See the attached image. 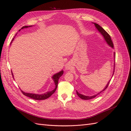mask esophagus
<instances>
[{
  "label": "esophagus",
  "instance_id": "1",
  "mask_svg": "<svg viewBox=\"0 0 131 131\" xmlns=\"http://www.w3.org/2000/svg\"><path fill=\"white\" fill-rule=\"evenodd\" d=\"M72 64H70V63H67V64H66L65 66V68L67 69V70H70L71 69V68H72Z\"/></svg>",
  "mask_w": 131,
  "mask_h": 131
}]
</instances>
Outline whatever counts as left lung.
Instances as JSON below:
<instances>
[{
	"instance_id": "obj_1",
	"label": "left lung",
	"mask_w": 131,
	"mask_h": 131,
	"mask_svg": "<svg viewBox=\"0 0 131 131\" xmlns=\"http://www.w3.org/2000/svg\"><path fill=\"white\" fill-rule=\"evenodd\" d=\"M93 23V22H92ZM93 24L94 25V26H95V27H96V28H97V29L98 30V31L99 32H100L102 35V36L103 37V38H104V40H105V41L106 42V43H108V45H109V46H110L111 47H112V48H113L114 47V45H113V41H112V39H111V37H110V36L109 35V34L106 32V31L102 27H101L100 25H98V24H97V23H93ZM114 58H115V53H114ZM115 64V63H114ZM114 68H115V64H114ZM114 69H114V71H113V75H112V77H113V75H114ZM110 80H109V82H108V84H107V85H106V86L105 87V88L102 91H101V92H100V93H98V94H95V95H93V96H85V95H83V94H80V93H79L78 91H77V94H78V96L80 97V98H81L82 100H91V99H92V98H94V97H96L98 94H99L100 93H101V92H102L103 91H104L107 88H108V85H109V82H110Z\"/></svg>"
}]
</instances>
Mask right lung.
Instances as JSON below:
<instances>
[{"label": "right lung", "mask_w": 131, "mask_h": 131, "mask_svg": "<svg viewBox=\"0 0 131 131\" xmlns=\"http://www.w3.org/2000/svg\"><path fill=\"white\" fill-rule=\"evenodd\" d=\"M32 27V26H23L22 28H21V29H24V28H27L28 27ZM21 30V29L19 30V31ZM15 38V37H14ZM14 39V38L13 39V40H12V41H13V40ZM12 41L11 42V43L12 42ZM11 73H12V75H13V77L14 78V75H13V72H11ZM63 70H62L61 71H60V72L54 74L52 78L53 79V80L54 81V85H55V88L51 91H49V92H47L45 93H43V94H35V93H27V92H23V91H21V92H22V93L25 95V96H26L27 97H30L31 98L33 99V100H46V99L48 98L49 97H50L51 95H52L55 91H56V89H57V85H58V80L59 78H60L62 75H63Z\"/></svg>", "instance_id": "right-lung-1"}]
</instances>
